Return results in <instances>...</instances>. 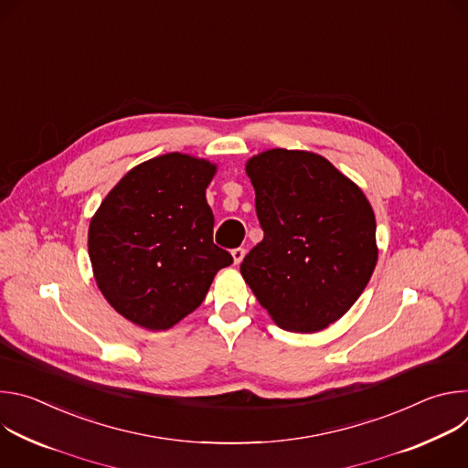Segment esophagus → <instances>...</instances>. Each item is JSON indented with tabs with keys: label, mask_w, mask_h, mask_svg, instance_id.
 <instances>
[{
	"label": "esophagus",
	"mask_w": 468,
	"mask_h": 468,
	"mask_svg": "<svg viewBox=\"0 0 468 468\" xmlns=\"http://www.w3.org/2000/svg\"><path fill=\"white\" fill-rule=\"evenodd\" d=\"M244 253H246V250H244V248H235V250H231L233 262H235V264H240V262H242V259H244Z\"/></svg>",
	"instance_id": "34e87169"
}]
</instances>
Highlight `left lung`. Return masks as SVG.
<instances>
[{"instance_id":"1","label":"left lung","mask_w":468,"mask_h":468,"mask_svg":"<svg viewBox=\"0 0 468 468\" xmlns=\"http://www.w3.org/2000/svg\"><path fill=\"white\" fill-rule=\"evenodd\" d=\"M246 174L264 237L240 274L282 329L322 331L346 314L376 269L372 206L313 152L266 150L248 159Z\"/></svg>"}]
</instances>
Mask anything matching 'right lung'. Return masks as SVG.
<instances>
[{
    "label": "right lung",
    "mask_w": 468,
    "mask_h": 468,
    "mask_svg": "<svg viewBox=\"0 0 468 468\" xmlns=\"http://www.w3.org/2000/svg\"><path fill=\"white\" fill-rule=\"evenodd\" d=\"M217 165L165 154L131 168L105 196L89 226L98 289L129 322L170 329L206 300L233 257L213 242L206 188Z\"/></svg>",
    "instance_id": "1"
}]
</instances>
